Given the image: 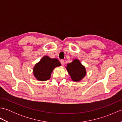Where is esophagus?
Returning <instances> with one entry per match:
<instances>
[{
	"instance_id": "34e87169",
	"label": "esophagus",
	"mask_w": 122,
	"mask_h": 122,
	"mask_svg": "<svg viewBox=\"0 0 122 122\" xmlns=\"http://www.w3.org/2000/svg\"><path fill=\"white\" fill-rule=\"evenodd\" d=\"M60 62L61 63V65L62 66H63L64 64V60H61Z\"/></svg>"
}]
</instances>
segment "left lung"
Returning a JSON list of instances; mask_svg holds the SVG:
<instances>
[{
	"label": "left lung",
	"mask_w": 122,
	"mask_h": 122,
	"mask_svg": "<svg viewBox=\"0 0 122 122\" xmlns=\"http://www.w3.org/2000/svg\"><path fill=\"white\" fill-rule=\"evenodd\" d=\"M66 68L73 81H80L86 75L85 67L77 59L67 64Z\"/></svg>",
	"instance_id": "left-lung-1"
}]
</instances>
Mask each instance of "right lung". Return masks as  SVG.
Segmentation results:
<instances>
[{
    "label": "right lung",
    "mask_w": 122,
    "mask_h": 122,
    "mask_svg": "<svg viewBox=\"0 0 122 122\" xmlns=\"http://www.w3.org/2000/svg\"><path fill=\"white\" fill-rule=\"evenodd\" d=\"M60 66L61 63L57 59H51L48 56H45L36 64L33 68V74L38 80L46 81L50 79L53 70Z\"/></svg>",
    "instance_id": "obj_1"
}]
</instances>
